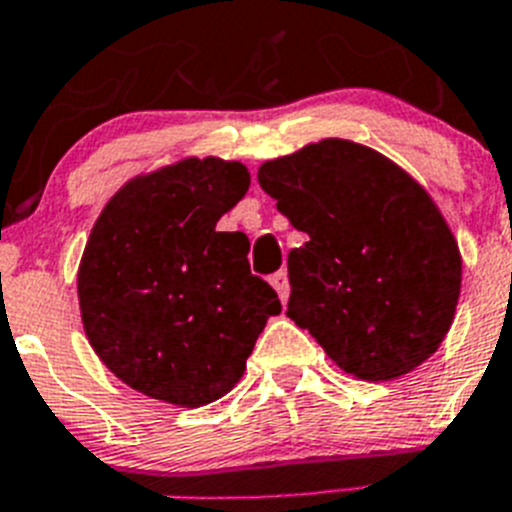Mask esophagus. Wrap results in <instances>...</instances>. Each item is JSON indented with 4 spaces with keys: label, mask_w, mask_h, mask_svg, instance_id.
<instances>
[{
    "label": "esophagus",
    "mask_w": 512,
    "mask_h": 512,
    "mask_svg": "<svg viewBox=\"0 0 512 512\" xmlns=\"http://www.w3.org/2000/svg\"><path fill=\"white\" fill-rule=\"evenodd\" d=\"M270 283H273V288L278 291V296H281V301L286 304L288 301V293H291V286H288V273L286 270H278V273L270 275Z\"/></svg>",
    "instance_id": "obj_1"
}]
</instances>
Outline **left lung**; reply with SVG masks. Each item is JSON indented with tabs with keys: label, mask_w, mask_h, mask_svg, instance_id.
I'll return each mask as SVG.
<instances>
[{
	"label": "left lung",
	"mask_w": 512,
	"mask_h": 512,
	"mask_svg": "<svg viewBox=\"0 0 512 512\" xmlns=\"http://www.w3.org/2000/svg\"><path fill=\"white\" fill-rule=\"evenodd\" d=\"M260 188L309 242L288 252V317L342 371L410 373L453 322L461 255L430 195L384 154L345 139L265 162Z\"/></svg>",
	"instance_id": "obj_1"
}]
</instances>
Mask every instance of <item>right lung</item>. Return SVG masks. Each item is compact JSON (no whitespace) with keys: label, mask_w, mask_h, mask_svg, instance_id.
Listing matches in <instances>:
<instances>
[{"label":"right lung","mask_w":512,"mask_h":512,"mask_svg":"<svg viewBox=\"0 0 512 512\" xmlns=\"http://www.w3.org/2000/svg\"><path fill=\"white\" fill-rule=\"evenodd\" d=\"M250 188L224 159L131 180L100 213L79 265L84 332L100 361L151 399L201 407L244 373L278 293L250 273V239L216 221Z\"/></svg>","instance_id":"obj_1"}]
</instances>
